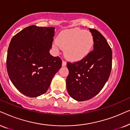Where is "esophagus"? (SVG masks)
<instances>
[{
    "instance_id": "obj_1",
    "label": "esophagus",
    "mask_w": 130,
    "mask_h": 130,
    "mask_svg": "<svg viewBox=\"0 0 130 130\" xmlns=\"http://www.w3.org/2000/svg\"><path fill=\"white\" fill-rule=\"evenodd\" d=\"M67 65V62L65 60H62V66L65 67Z\"/></svg>"
}]
</instances>
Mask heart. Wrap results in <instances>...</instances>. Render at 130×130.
<instances>
[{
	"label": "heart",
	"mask_w": 130,
	"mask_h": 130,
	"mask_svg": "<svg viewBox=\"0 0 130 130\" xmlns=\"http://www.w3.org/2000/svg\"><path fill=\"white\" fill-rule=\"evenodd\" d=\"M93 44V37L90 32L74 28L62 31L53 46L56 50L65 48V56L71 60H77L89 53Z\"/></svg>",
	"instance_id": "1"
}]
</instances>
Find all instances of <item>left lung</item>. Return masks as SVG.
Wrapping results in <instances>:
<instances>
[{
  "instance_id": "left-lung-1",
  "label": "left lung",
  "mask_w": 130,
  "mask_h": 130,
  "mask_svg": "<svg viewBox=\"0 0 130 130\" xmlns=\"http://www.w3.org/2000/svg\"><path fill=\"white\" fill-rule=\"evenodd\" d=\"M89 30L94 41L93 51L79 61L67 62V89L77 101L96 96L104 87L112 70V52L106 39L95 29Z\"/></svg>"
}]
</instances>
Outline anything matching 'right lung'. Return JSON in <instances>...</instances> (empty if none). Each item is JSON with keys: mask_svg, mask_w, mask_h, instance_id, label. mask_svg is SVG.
Returning <instances> with one entry per match:
<instances>
[{"mask_svg": "<svg viewBox=\"0 0 130 130\" xmlns=\"http://www.w3.org/2000/svg\"><path fill=\"white\" fill-rule=\"evenodd\" d=\"M54 36V27L32 25L11 39L7 54V71L13 86L25 96L36 98L46 93L61 68V59L49 53Z\"/></svg>", "mask_w": 130, "mask_h": 130, "instance_id": "right-lung-1", "label": "right lung"}]
</instances>
